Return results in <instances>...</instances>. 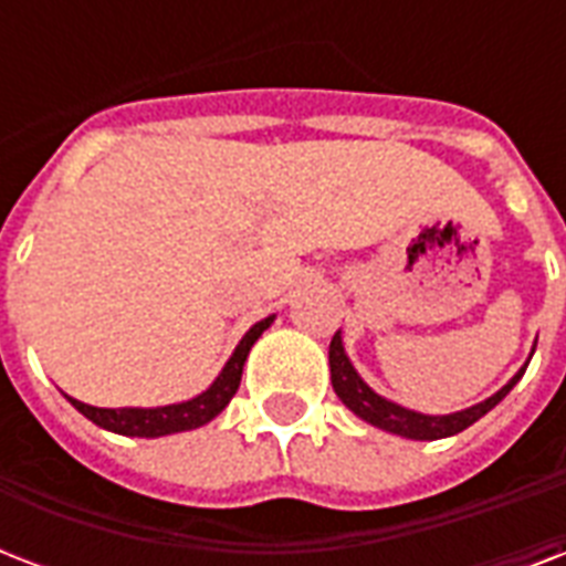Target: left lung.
<instances>
[{
  "mask_svg": "<svg viewBox=\"0 0 566 566\" xmlns=\"http://www.w3.org/2000/svg\"><path fill=\"white\" fill-rule=\"evenodd\" d=\"M532 355H535V346H532ZM328 367H332V387H335V394L340 396V402H344L355 417H361L364 422H370L376 429L399 434V438L440 440L452 438L458 431H464L467 426H473L475 420H482L491 408H496V405L511 394V387L523 378L528 361L511 376L509 385H502L500 390L493 396H488L484 402H475L470 405V408H464V411L455 413H420L411 411V408H405V405L394 402V399H385L381 394H376V390L358 376L353 361H349L340 332H335L332 346H328Z\"/></svg>",
  "mask_w": 566,
  "mask_h": 566,
  "instance_id": "8db88e82",
  "label": "left lung"
}]
</instances>
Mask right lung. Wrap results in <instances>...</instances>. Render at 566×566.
<instances>
[{"instance_id":"add662e5","label":"right lung","mask_w":566,"mask_h":566,"mask_svg":"<svg viewBox=\"0 0 566 566\" xmlns=\"http://www.w3.org/2000/svg\"><path fill=\"white\" fill-rule=\"evenodd\" d=\"M273 319L275 314H270V317H264L261 323L249 328L247 335L240 337V344L234 346V353H231V358L220 370V376L213 378L208 390H202L193 399L158 405V408H96V405L78 402L73 396H66V399H70L75 411L84 413L99 429L114 431V434H126V438H164V434L193 431L199 426H205V422H211L231 402V396L238 394L249 349L255 346V340L264 335L266 328L273 326Z\"/></svg>"}]
</instances>
